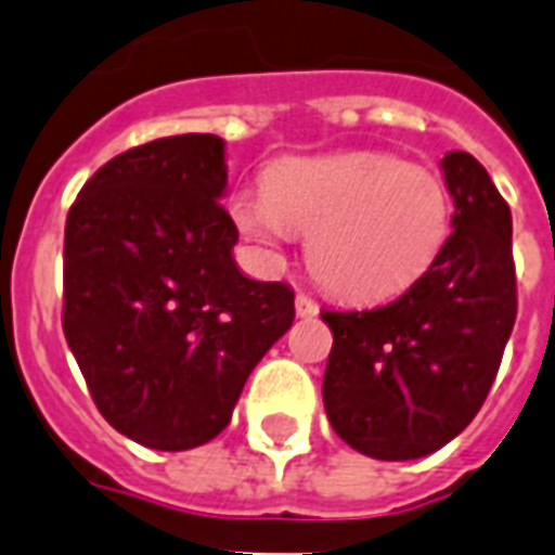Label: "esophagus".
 <instances>
[{
    "label": "esophagus",
    "instance_id": "34e87169",
    "mask_svg": "<svg viewBox=\"0 0 555 555\" xmlns=\"http://www.w3.org/2000/svg\"><path fill=\"white\" fill-rule=\"evenodd\" d=\"M296 313H299V317H317L319 305L310 299L308 293H299V296H296Z\"/></svg>",
    "mask_w": 555,
    "mask_h": 555
}]
</instances>
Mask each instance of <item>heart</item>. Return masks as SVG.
<instances>
[{"instance_id": "b5f03b06", "label": "heart", "mask_w": 555, "mask_h": 555, "mask_svg": "<svg viewBox=\"0 0 555 555\" xmlns=\"http://www.w3.org/2000/svg\"><path fill=\"white\" fill-rule=\"evenodd\" d=\"M231 219L276 256L308 233V268L341 299H387L436 262L450 236L453 202L441 176L393 153L293 156L270 165L262 193H238Z\"/></svg>"}]
</instances>
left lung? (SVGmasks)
I'll use <instances>...</instances> for the list:
<instances>
[{
  "label": "left lung",
  "mask_w": 555,
  "mask_h": 555,
  "mask_svg": "<svg viewBox=\"0 0 555 555\" xmlns=\"http://www.w3.org/2000/svg\"><path fill=\"white\" fill-rule=\"evenodd\" d=\"M441 170L456 214L427 273L382 308L322 310L327 418L382 462L427 456L470 425L516 322L511 207L470 153L450 151Z\"/></svg>",
  "instance_id": "left-lung-1"
}]
</instances>
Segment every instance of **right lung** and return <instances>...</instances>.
<instances>
[{"instance_id": "obj_1", "label": "right lung", "mask_w": 555, "mask_h": 555, "mask_svg": "<svg viewBox=\"0 0 555 555\" xmlns=\"http://www.w3.org/2000/svg\"><path fill=\"white\" fill-rule=\"evenodd\" d=\"M224 142L165 137L102 165L65 222L62 327L99 413L153 450L228 427L259 359L293 324V291L236 268Z\"/></svg>"}]
</instances>
